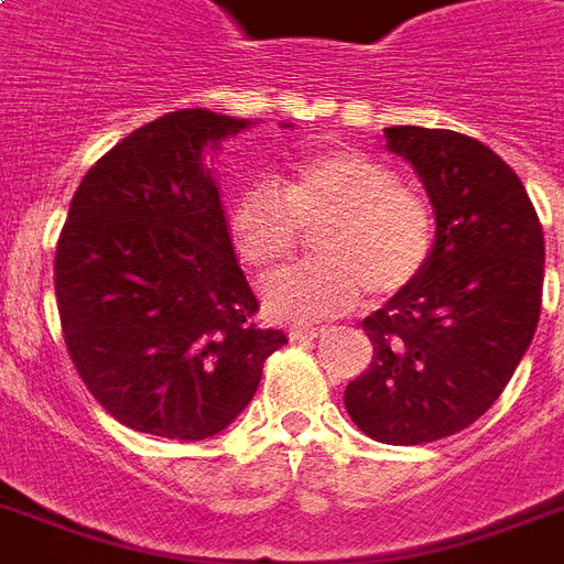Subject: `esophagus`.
Listing matches in <instances>:
<instances>
[{
    "instance_id": "1",
    "label": "esophagus",
    "mask_w": 564,
    "mask_h": 564,
    "mask_svg": "<svg viewBox=\"0 0 564 564\" xmlns=\"http://www.w3.org/2000/svg\"><path fill=\"white\" fill-rule=\"evenodd\" d=\"M322 334H325L322 327H299V330H292L290 339L292 343H313V339H318Z\"/></svg>"
}]
</instances>
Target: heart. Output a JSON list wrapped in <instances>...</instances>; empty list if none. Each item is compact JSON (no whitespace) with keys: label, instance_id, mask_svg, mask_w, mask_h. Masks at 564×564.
I'll return each instance as SVG.
<instances>
[{"label":"heart","instance_id":"1","mask_svg":"<svg viewBox=\"0 0 564 564\" xmlns=\"http://www.w3.org/2000/svg\"><path fill=\"white\" fill-rule=\"evenodd\" d=\"M316 230L322 260L286 265L260 283L265 310L281 322L310 325L339 316L360 299H392L427 269L436 216L427 195L403 184L394 166L357 149L310 154L286 172L281 189L251 181L228 204L230 246L246 265L269 269Z\"/></svg>","mask_w":564,"mask_h":564}]
</instances>
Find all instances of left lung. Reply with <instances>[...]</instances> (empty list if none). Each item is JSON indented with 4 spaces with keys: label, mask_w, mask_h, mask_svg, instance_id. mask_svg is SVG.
Listing matches in <instances>:
<instances>
[{
    "label": "left lung",
    "mask_w": 564,
    "mask_h": 564,
    "mask_svg": "<svg viewBox=\"0 0 564 564\" xmlns=\"http://www.w3.org/2000/svg\"><path fill=\"white\" fill-rule=\"evenodd\" d=\"M383 134L427 189L436 246L419 281L362 322L375 357L345 410L375 442L424 445L474 424L516 375L542 313L544 234L521 178L480 140Z\"/></svg>",
    "instance_id": "1"
}]
</instances>
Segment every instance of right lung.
<instances>
[{
  "mask_svg": "<svg viewBox=\"0 0 564 564\" xmlns=\"http://www.w3.org/2000/svg\"><path fill=\"white\" fill-rule=\"evenodd\" d=\"M251 126L172 110L119 140L69 204L55 254L66 351L93 398L137 433L216 436L251 403L265 357L286 345L251 322L260 301L207 163Z\"/></svg>",
  "mask_w": 564,
  "mask_h": 564,
  "instance_id": "1",
  "label": "right lung"
}]
</instances>
